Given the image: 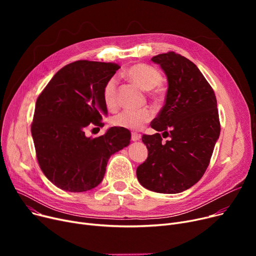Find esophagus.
Segmentation results:
<instances>
[{
    "mask_svg": "<svg viewBox=\"0 0 256 256\" xmlns=\"http://www.w3.org/2000/svg\"><path fill=\"white\" fill-rule=\"evenodd\" d=\"M140 140H141V135H139L137 132H132V141L137 142Z\"/></svg>",
    "mask_w": 256,
    "mask_h": 256,
    "instance_id": "esophagus-1",
    "label": "esophagus"
}]
</instances>
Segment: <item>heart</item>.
Returning a JSON list of instances; mask_svg holds the SVG:
<instances>
[{"label": "heart", "mask_w": 256, "mask_h": 256, "mask_svg": "<svg viewBox=\"0 0 256 256\" xmlns=\"http://www.w3.org/2000/svg\"><path fill=\"white\" fill-rule=\"evenodd\" d=\"M126 76L130 82L135 83L146 91L152 90L162 80V76L156 70L145 64L130 66L126 72ZM102 100L104 106L109 110H113L117 106L116 78H111L106 80L102 89ZM152 116V111L148 108L140 110H124L112 118V124L117 128L138 130H141L145 124L150 122Z\"/></svg>", "instance_id": "b5f03b06"}]
</instances>
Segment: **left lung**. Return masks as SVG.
I'll list each match as a JSON object with an SVG mask.
<instances>
[{
    "label": "left lung",
    "instance_id": "8db88e82",
    "mask_svg": "<svg viewBox=\"0 0 256 256\" xmlns=\"http://www.w3.org/2000/svg\"><path fill=\"white\" fill-rule=\"evenodd\" d=\"M168 80L165 104L154 119L158 132L143 135L148 156L137 168L139 182L156 193L176 194L204 174L220 136L217 100L208 80L189 59L174 52L152 58ZM170 140L162 142L159 132Z\"/></svg>",
    "mask_w": 256,
    "mask_h": 256
}]
</instances>
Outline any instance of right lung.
I'll list each match as a JSON object with an SVG mask.
<instances>
[{"label":"right lung","instance_id":"obj_1","mask_svg":"<svg viewBox=\"0 0 256 256\" xmlns=\"http://www.w3.org/2000/svg\"><path fill=\"white\" fill-rule=\"evenodd\" d=\"M120 66L80 60L67 64L52 78L38 96L31 132L40 168L46 178L67 192L98 186L110 156L130 143V132L110 128L96 138L86 128L100 122L108 110L102 89Z\"/></svg>","mask_w":256,"mask_h":256}]
</instances>
